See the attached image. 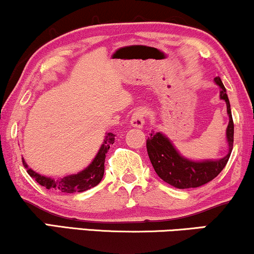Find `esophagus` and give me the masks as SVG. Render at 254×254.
Masks as SVG:
<instances>
[{"label":"esophagus","instance_id":"34e87169","mask_svg":"<svg viewBox=\"0 0 254 254\" xmlns=\"http://www.w3.org/2000/svg\"><path fill=\"white\" fill-rule=\"evenodd\" d=\"M145 110L138 109L133 112L132 117H131L130 124L131 127H137V129H142L145 124Z\"/></svg>","mask_w":254,"mask_h":254}]
</instances>
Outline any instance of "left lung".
Here are the masks:
<instances>
[{
	"mask_svg": "<svg viewBox=\"0 0 254 254\" xmlns=\"http://www.w3.org/2000/svg\"><path fill=\"white\" fill-rule=\"evenodd\" d=\"M215 84L220 87V99L225 100L227 115L230 118L226 129L228 152L225 157L218 160L193 161L181 155L173 142L161 131H152L146 139V150L155 172L164 182L179 189L196 188L206 185L221 173L233 149L234 124L232 118L231 104L227 92L220 77L214 78Z\"/></svg>",
	"mask_w": 254,
	"mask_h": 254,
	"instance_id": "obj_1",
	"label": "left lung"
}]
</instances>
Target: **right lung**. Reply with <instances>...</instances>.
I'll use <instances>...</instances> for the list:
<instances>
[{
	"label": "right lung",
	"instance_id": "obj_1",
	"mask_svg": "<svg viewBox=\"0 0 254 254\" xmlns=\"http://www.w3.org/2000/svg\"><path fill=\"white\" fill-rule=\"evenodd\" d=\"M115 136L116 135L112 132L106 133L103 144L98 150L93 161L84 170L77 174H72V175L60 177V179H53V177L41 175V174L34 172L32 168L28 167L24 158H22V163L30 177H33L42 187L59 191V193H81V191L96 187L98 183L102 181L104 176L105 155L109 151L110 145L115 143Z\"/></svg>",
	"mask_w": 254,
	"mask_h": 254
}]
</instances>
